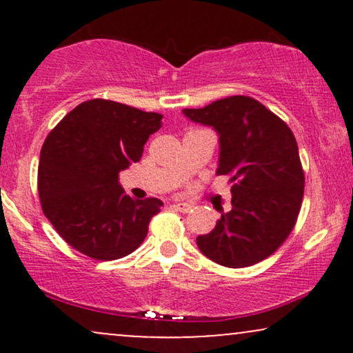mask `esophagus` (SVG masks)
Here are the masks:
<instances>
[{
  "label": "esophagus",
  "instance_id": "obj_1",
  "mask_svg": "<svg viewBox=\"0 0 353 353\" xmlns=\"http://www.w3.org/2000/svg\"><path fill=\"white\" fill-rule=\"evenodd\" d=\"M174 209L179 210V212H189L190 209H192V205L188 204V202H176V204L172 205Z\"/></svg>",
  "mask_w": 353,
  "mask_h": 353
}]
</instances>
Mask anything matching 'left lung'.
Masks as SVG:
<instances>
[{"label": "left lung", "instance_id": "1", "mask_svg": "<svg viewBox=\"0 0 353 353\" xmlns=\"http://www.w3.org/2000/svg\"><path fill=\"white\" fill-rule=\"evenodd\" d=\"M184 114L219 132L217 176L232 184V209L197 237V247L230 269L264 261L287 241L302 208L305 174L294 132L250 96H230Z\"/></svg>", "mask_w": 353, "mask_h": 353}]
</instances>
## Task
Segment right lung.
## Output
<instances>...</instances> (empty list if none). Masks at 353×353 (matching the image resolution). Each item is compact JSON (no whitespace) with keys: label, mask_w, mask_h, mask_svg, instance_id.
I'll return each instance as SVG.
<instances>
[{"label":"right lung","mask_w":353,"mask_h":353,"mask_svg":"<svg viewBox=\"0 0 353 353\" xmlns=\"http://www.w3.org/2000/svg\"><path fill=\"white\" fill-rule=\"evenodd\" d=\"M161 125L159 112L89 99L51 129L39 156V201L72 249L94 261H116L143 244L163 201H134L117 184V174L141 159Z\"/></svg>","instance_id":"add662e5"}]
</instances>
